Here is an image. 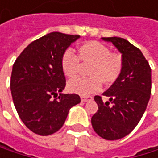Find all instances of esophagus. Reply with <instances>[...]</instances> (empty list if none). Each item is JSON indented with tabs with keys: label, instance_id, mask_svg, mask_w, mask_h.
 I'll use <instances>...</instances> for the list:
<instances>
[{
	"label": "esophagus",
	"instance_id": "esophagus-1",
	"mask_svg": "<svg viewBox=\"0 0 158 158\" xmlns=\"http://www.w3.org/2000/svg\"><path fill=\"white\" fill-rule=\"evenodd\" d=\"M92 99H93V98H92V97H90V96H86V97L82 96V97H81V101H83V102H86V101H89V100H92Z\"/></svg>",
	"mask_w": 158,
	"mask_h": 158
}]
</instances>
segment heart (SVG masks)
<instances>
[{
	"label": "heart",
	"instance_id": "1",
	"mask_svg": "<svg viewBox=\"0 0 158 158\" xmlns=\"http://www.w3.org/2000/svg\"><path fill=\"white\" fill-rule=\"evenodd\" d=\"M78 58L70 50L63 53L60 60L61 70L65 77L75 78L80 71L81 63L90 64L85 78H77L69 82L68 89L72 93L86 96L98 91L101 81L105 85L116 82L122 71V59L111 53L108 46L99 41H87L78 46Z\"/></svg>",
	"mask_w": 158,
	"mask_h": 158
}]
</instances>
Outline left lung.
Here are the masks:
<instances>
[{
	"label": "left lung",
	"mask_w": 158,
	"mask_h": 158,
	"mask_svg": "<svg viewBox=\"0 0 158 158\" xmlns=\"http://www.w3.org/2000/svg\"><path fill=\"white\" fill-rule=\"evenodd\" d=\"M112 42L122 57L119 77L102 95L96 96L98 112L92 117L94 131L107 140H117L129 135L140 121L151 97L152 71L142 52L122 38H101Z\"/></svg>",
	"instance_id": "obj_1"
}]
</instances>
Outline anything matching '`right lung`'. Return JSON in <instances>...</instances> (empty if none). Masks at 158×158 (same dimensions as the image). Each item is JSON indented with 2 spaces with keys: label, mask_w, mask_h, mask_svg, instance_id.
Segmentation results:
<instances>
[{
  "label": "right lung",
  "mask_w": 158,
  "mask_h": 158,
  "mask_svg": "<svg viewBox=\"0 0 158 158\" xmlns=\"http://www.w3.org/2000/svg\"><path fill=\"white\" fill-rule=\"evenodd\" d=\"M80 37L49 33L31 42L13 65L10 89L15 108L24 125L37 135L58 132L69 110L81 102L78 95L62 93L66 83L60 66L63 53Z\"/></svg>",
  "instance_id": "right-lung-1"
}]
</instances>
